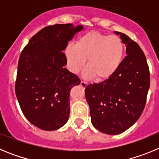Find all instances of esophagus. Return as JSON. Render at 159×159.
Wrapping results in <instances>:
<instances>
[{"instance_id":"34e87169","label":"esophagus","mask_w":159,"mask_h":159,"mask_svg":"<svg viewBox=\"0 0 159 159\" xmlns=\"http://www.w3.org/2000/svg\"><path fill=\"white\" fill-rule=\"evenodd\" d=\"M80 85H81V87H82V88H86L87 85H88V83L85 82V81H81Z\"/></svg>"}]
</instances>
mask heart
Returning a JSON list of instances; mask_svg holds the SVG:
<instances>
[{
    "mask_svg": "<svg viewBox=\"0 0 159 159\" xmlns=\"http://www.w3.org/2000/svg\"><path fill=\"white\" fill-rule=\"evenodd\" d=\"M124 43L119 36L92 31L80 36L75 44H68L65 48V57L73 73L82 69L88 58L85 77L96 76L98 80H103L119 69L124 57Z\"/></svg>",
    "mask_w": 159,
    "mask_h": 159,
    "instance_id": "b5f03b06",
    "label": "heart"
}]
</instances>
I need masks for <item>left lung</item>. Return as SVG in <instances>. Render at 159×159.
<instances>
[{"instance_id":"obj_1","label":"left lung","mask_w":159,"mask_h":159,"mask_svg":"<svg viewBox=\"0 0 159 159\" xmlns=\"http://www.w3.org/2000/svg\"><path fill=\"white\" fill-rule=\"evenodd\" d=\"M114 32L127 46V56L112 76L85 88L92 125L111 135L121 134L139 119L150 88V71L143 50L127 35Z\"/></svg>"}]
</instances>
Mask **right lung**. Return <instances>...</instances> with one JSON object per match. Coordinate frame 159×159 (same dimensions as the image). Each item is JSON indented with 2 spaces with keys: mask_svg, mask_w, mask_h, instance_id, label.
I'll list each match as a JSON object with an SVG mask.
<instances>
[{
  "mask_svg": "<svg viewBox=\"0 0 159 159\" xmlns=\"http://www.w3.org/2000/svg\"><path fill=\"white\" fill-rule=\"evenodd\" d=\"M83 25L47 26L32 36L18 63L15 92L23 114L43 130L62 127L70 115L69 95L80 80L65 67L64 51Z\"/></svg>",
  "mask_w": 159,
  "mask_h": 159,
  "instance_id": "obj_1",
  "label": "right lung"
}]
</instances>
